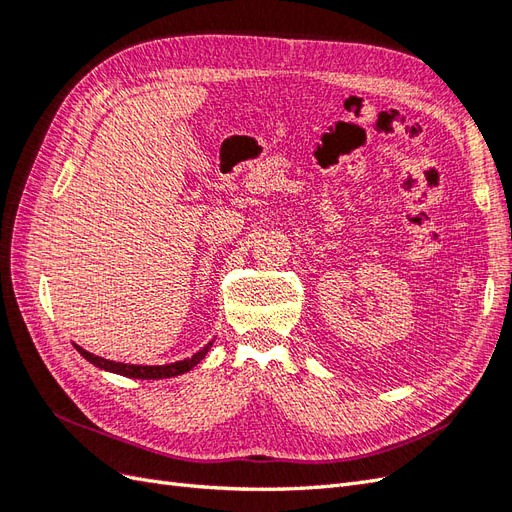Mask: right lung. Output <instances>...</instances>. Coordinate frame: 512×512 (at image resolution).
<instances>
[{"instance_id": "right-lung-1", "label": "right lung", "mask_w": 512, "mask_h": 512, "mask_svg": "<svg viewBox=\"0 0 512 512\" xmlns=\"http://www.w3.org/2000/svg\"><path fill=\"white\" fill-rule=\"evenodd\" d=\"M211 346H213V342H209L203 350H198L194 356H190V359H183V361H177V363H168V365H130V363H115V361L102 359V356L91 354V352L83 350L81 346L74 344V348L81 352V356H85V359L89 363H94L96 367L106 369V371H113V374L126 376V378H138V380H160V378H173V376L185 374V371H190L192 367H196L200 361L205 359V354L209 352Z\"/></svg>"}]
</instances>
